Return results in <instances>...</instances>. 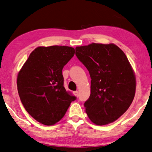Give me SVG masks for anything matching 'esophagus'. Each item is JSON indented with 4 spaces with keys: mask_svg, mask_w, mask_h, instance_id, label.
<instances>
[{
    "mask_svg": "<svg viewBox=\"0 0 152 152\" xmlns=\"http://www.w3.org/2000/svg\"><path fill=\"white\" fill-rule=\"evenodd\" d=\"M74 94H75V96L78 97V91H75V92H74Z\"/></svg>",
    "mask_w": 152,
    "mask_h": 152,
    "instance_id": "obj_1",
    "label": "esophagus"
}]
</instances>
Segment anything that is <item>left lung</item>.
I'll use <instances>...</instances> for the list:
<instances>
[{
	"label": "left lung",
	"instance_id": "obj_1",
	"mask_svg": "<svg viewBox=\"0 0 152 152\" xmlns=\"http://www.w3.org/2000/svg\"><path fill=\"white\" fill-rule=\"evenodd\" d=\"M76 55L91 78L87 115L96 125L112 123L122 116L135 96L136 80L124 53L114 44L76 46Z\"/></svg>",
	"mask_w": 152,
	"mask_h": 152
}]
</instances>
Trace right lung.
I'll return each instance as SVG.
<instances>
[{
  "mask_svg": "<svg viewBox=\"0 0 152 152\" xmlns=\"http://www.w3.org/2000/svg\"><path fill=\"white\" fill-rule=\"evenodd\" d=\"M74 53L70 46H39L19 72L17 84L22 104L42 124L59 122L76 99L64 88L62 76V69Z\"/></svg>",
  "mask_w": 152,
  "mask_h": 152,
  "instance_id": "obj_1",
  "label": "right lung"
}]
</instances>
